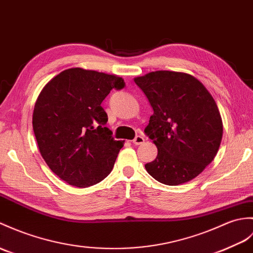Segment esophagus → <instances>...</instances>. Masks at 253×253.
I'll return each mask as SVG.
<instances>
[{
  "mask_svg": "<svg viewBox=\"0 0 253 253\" xmlns=\"http://www.w3.org/2000/svg\"><path fill=\"white\" fill-rule=\"evenodd\" d=\"M143 142H144V138L142 136H137L136 138L132 140V143L134 145H140V144H142Z\"/></svg>",
  "mask_w": 253,
  "mask_h": 253,
  "instance_id": "1",
  "label": "esophagus"
}]
</instances>
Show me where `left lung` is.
Wrapping results in <instances>:
<instances>
[{"label": "left lung", "instance_id": "8db88e82", "mask_svg": "<svg viewBox=\"0 0 253 253\" xmlns=\"http://www.w3.org/2000/svg\"><path fill=\"white\" fill-rule=\"evenodd\" d=\"M134 83L154 112L144 132L158 152L145 164L146 171L167 185L196 178L221 144L223 124L214 99L196 78L182 72H150Z\"/></svg>", "mask_w": 253, "mask_h": 253}]
</instances>
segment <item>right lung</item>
Wrapping results in <instances>:
<instances>
[{
	"label": "right lung",
	"mask_w": 253,
	"mask_h": 253,
	"mask_svg": "<svg viewBox=\"0 0 253 253\" xmlns=\"http://www.w3.org/2000/svg\"><path fill=\"white\" fill-rule=\"evenodd\" d=\"M117 75L72 68L56 75L41 91L32 125L40 153L51 171L70 185L88 187L112 171L122 141L112 137L101 103L122 89Z\"/></svg>",
	"instance_id": "add662e5"
}]
</instances>
